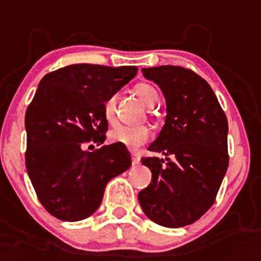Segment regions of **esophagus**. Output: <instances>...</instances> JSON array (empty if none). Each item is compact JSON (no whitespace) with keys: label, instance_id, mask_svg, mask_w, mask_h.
I'll return each mask as SVG.
<instances>
[{"label":"esophagus","instance_id":"esophagus-1","mask_svg":"<svg viewBox=\"0 0 261 261\" xmlns=\"http://www.w3.org/2000/svg\"><path fill=\"white\" fill-rule=\"evenodd\" d=\"M131 163H133V165H138L141 163V157L137 153H133L131 154Z\"/></svg>","mask_w":261,"mask_h":261}]
</instances>
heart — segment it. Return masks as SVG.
Instances as JSON below:
<instances>
[{
	"label": "heart",
	"mask_w": 261,
	"mask_h": 261,
	"mask_svg": "<svg viewBox=\"0 0 261 261\" xmlns=\"http://www.w3.org/2000/svg\"><path fill=\"white\" fill-rule=\"evenodd\" d=\"M134 92L139 101L147 108H151L159 100V92L150 84H138L135 85ZM104 116L110 123L115 122V97H110L104 102ZM149 137V130L143 126H116L110 131V139L112 142L120 143L133 149L146 143Z\"/></svg>",
	"instance_id": "b5f03b06"
}]
</instances>
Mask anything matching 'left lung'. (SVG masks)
Returning <instances> with one entry per match:
<instances>
[{"label": "left lung", "instance_id": "left-lung-1", "mask_svg": "<svg viewBox=\"0 0 261 261\" xmlns=\"http://www.w3.org/2000/svg\"><path fill=\"white\" fill-rule=\"evenodd\" d=\"M163 90L167 116L146 157L151 182L138 194L143 213L165 227L198 221L215 200L229 165L227 119L208 84L180 66L142 69Z\"/></svg>", "mask_w": 261, "mask_h": 261}]
</instances>
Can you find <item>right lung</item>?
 Here are the masks:
<instances>
[{"mask_svg": "<svg viewBox=\"0 0 261 261\" xmlns=\"http://www.w3.org/2000/svg\"><path fill=\"white\" fill-rule=\"evenodd\" d=\"M137 71V66L77 63L39 83L25 112V167L39 200L55 218H88L101 204L107 182L131 167L124 145H104L94 151L85 146L104 143V102Z\"/></svg>", "mask_w": 261, "mask_h": 261, "instance_id": "1", "label": "right lung"}]
</instances>
